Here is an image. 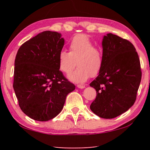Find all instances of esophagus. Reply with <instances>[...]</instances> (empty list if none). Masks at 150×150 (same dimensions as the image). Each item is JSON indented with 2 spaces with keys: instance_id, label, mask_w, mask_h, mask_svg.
<instances>
[{
  "instance_id": "esophagus-1",
  "label": "esophagus",
  "mask_w": 150,
  "mask_h": 150,
  "mask_svg": "<svg viewBox=\"0 0 150 150\" xmlns=\"http://www.w3.org/2000/svg\"><path fill=\"white\" fill-rule=\"evenodd\" d=\"M77 87L79 88H81V89H83V88H84L85 87L84 85H77Z\"/></svg>"
}]
</instances>
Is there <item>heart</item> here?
Returning a JSON list of instances; mask_svg holds the SVG:
<instances>
[{
	"instance_id": "heart-1",
	"label": "heart",
	"mask_w": 150,
	"mask_h": 150,
	"mask_svg": "<svg viewBox=\"0 0 150 150\" xmlns=\"http://www.w3.org/2000/svg\"><path fill=\"white\" fill-rule=\"evenodd\" d=\"M89 37L77 34L71 40L69 52L62 50L58 55V65L60 70L65 74L71 71L77 63L78 68L68 75L74 83H83L91 77L100 73L103 65V54L100 47L94 46Z\"/></svg>"
}]
</instances>
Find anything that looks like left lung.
<instances>
[{
  "mask_svg": "<svg viewBox=\"0 0 150 150\" xmlns=\"http://www.w3.org/2000/svg\"><path fill=\"white\" fill-rule=\"evenodd\" d=\"M103 65L90 83L96 97L91 110L100 118H114L135 103L142 72L138 53L128 40L109 33L102 42Z\"/></svg>",
  "mask_w": 150,
  "mask_h": 150,
  "instance_id": "8db88e82",
  "label": "left lung"
}]
</instances>
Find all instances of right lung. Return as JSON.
Segmentation results:
<instances>
[{
  "mask_svg": "<svg viewBox=\"0 0 150 150\" xmlns=\"http://www.w3.org/2000/svg\"><path fill=\"white\" fill-rule=\"evenodd\" d=\"M65 40L57 32L44 31L22 44L14 62L13 88L20 108L37 121L55 118L75 86L59 71L58 55Z\"/></svg>",
  "mask_w": 150,
  "mask_h": 150,
  "instance_id": "1",
  "label": "right lung"
}]
</instances>
